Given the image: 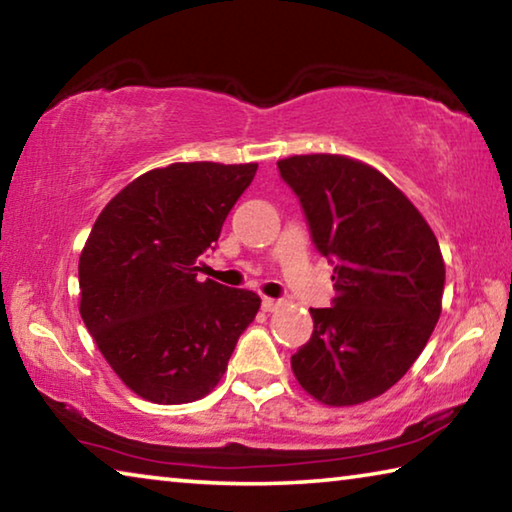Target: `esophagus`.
<instances>
[{"label": "esophagus", "mask_w": 512, "mask_h": 512, "mask_svg": "<svg viewBox=\"0 0 512 512\" xmlns=\"http://www.w3.org/2000/svg\"><path fill=\"white\" fill-rule=\"evenodd\" d=\"M282 305V300H275V298H262V309L264 311H275L277 307Z\"/></svg>", "instance_id": "esophagus-1"}]
</instances>
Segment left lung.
Returning <instances> with one entry per match:
<instances>
[{"mask_svg":"<svg viewBox=\"0 0 512 512\" xmlns=\"http://www.w3.org/2000/svg\"><path fill=\"white\" fill-rule=\"evenodd\" d=\"M316 250L334 266L332 307L309 309L311 339L291 357L305 391L329 406L397 384L440 318L445 262L422 214L384 173L345 155L277 162Z\"/></svg>","mask_w":512,"mask_h":512,"instance_id":"8db88e82","label":"left lung"}]
</instances>
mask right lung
Here are the masks:
<instances>
[{
    "label": "right lung",
    "mask_w": 512,
    "mask_h": 512,
    "mask_svg": "<svg viewBox=\"0 0 512 512\" xmlns=\"http://www.w3.org/2000/svg\"><path fill=\"white\" fill-rule=\"evenodd\" d=\"M257 164L178 162L103 207L79 259L81 318L119 379L144 400L185 404L219 384L259 296L196 280Z\"/></svg>",
    "instance_id": "1"
}]
</instances>
